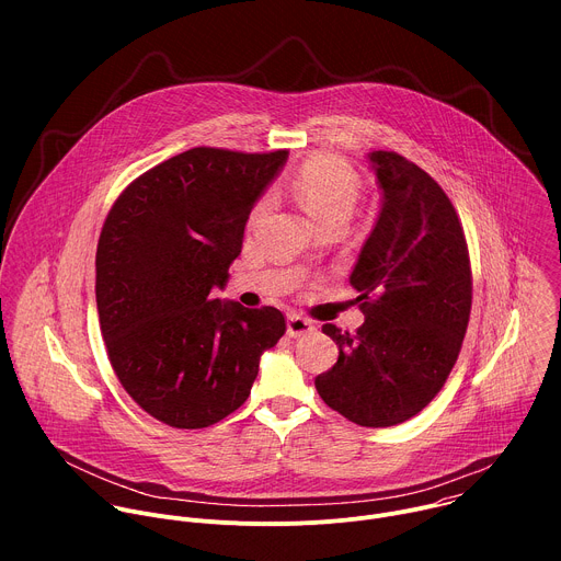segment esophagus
<instances>
[{
	"label": "esophagus",
	"mask_w": 561,
	"mask_h": 561,
	"mask_svg": "<svg viewBox=\"0 0 561 561\" xmlns=\"http://www.w3.org/2000/svg\"><path fill=\"white\" fill-rule=\"evenodd\" d=\"M312 331H314V324L310 322L308 317H304L299 312L288 314V324H286L288 337H304V335H310Z\"/></svg>",
	"instance_id": "obj_1"
}]
</instances>
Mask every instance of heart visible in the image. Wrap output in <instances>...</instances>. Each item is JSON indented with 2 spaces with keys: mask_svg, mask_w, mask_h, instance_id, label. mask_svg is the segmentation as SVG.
Returning <instances> with one entry per match:
<instances>
[{
  "mask_svg": "<svg viewBox=\"0 0 561 561\" xmlns=\"http://www.w3.org/2000/svg\"><path fill=\"white\" fill-rule=\"evenodd\" d=\"M288 188L301 208L319 224L346 221L359 195L355 171L331 154H317L304 162L290 178ZM268 202L255 206V217L266 213Z\"/></svg>",
  "mask_w": 561,
  "mask_h": 561,
  "instance_id": "heart-1",
  "label": "heart"
}]
</instances>
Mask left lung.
<instances>
[{
    "label": "left lung",
    "instance_id": "8db88e82",
    "mask_svg": "<svg viewBox=\"0 0 561 561\" xmlns=\"http://www.w3.org/2000/svg\"><path fill=\"white\" fill-rule=\"evenodd\" d=\"M368 159L381 210L351 273L366 319L357 333L322 329L340 357L314 388L346 420L383 428L417 415L446 383L468 327L472 275L442 186L392 150Z\"/></svg>",
    "mask_w": 561,
    "mask_h": 561
}]
</instances>
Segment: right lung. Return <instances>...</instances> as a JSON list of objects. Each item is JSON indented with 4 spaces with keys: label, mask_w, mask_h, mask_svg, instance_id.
<instances>
[{
    "label": "right lung",
    "mask_w": 561,
    "mask_h": 561,
    "mask_svg": "<svg viewBox=\"0 0 561 561\" xmlns=\"http://www.w3.org/2000/svg\"><path fill=\"white\" fill-rule=\"evenodd\" d=\"M288 150L197 146L139 175L98 244V312L111 366L150 417L206 428L242 407L284 314L213 299L242 253L249 215Z\"/></svg>",
    "instance_id": "obj_1"
}]
</instances>
